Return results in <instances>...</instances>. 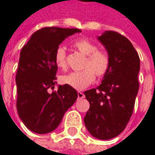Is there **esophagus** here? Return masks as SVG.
Wrapping results in <instances>:
<instances>
[{"instance_id": "1", "label": "esophagus", "mask_w": 155, "mask_h": 155, "mask_svg": "<svg viewBox=\"0 0 155 155\" xmlns=\"http://www.w3.org/2000/svg\"><path fill=\"white\" fill-rule=\"evenodd\" d=\"M77 95H78V99H82V98L85 97V94L82 93V92H81V91H78Z\"/></svg>"}]
</instances>
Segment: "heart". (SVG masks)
Listing matches in <instances>:
<instances>
[{
	"label": "heart",
	"mask_w": 155,
	"mask_h": 155,
	"mask_svg": "<svg viewBox=\"0 0 155 155\" xmlns=\"http://www.w3.org/2000/svg\"><path fill=\"white\" fill-rule=\"evenodd\" d=\"M72 46L78 52L86 55L82 65L83 70L63 75L61 78V81L75 89L81 90L94 81L95 74L100 78L104 77L111 67V59L106 51L98 49L97 44L87 38L77 39L72 42ZM54 58L58 68H67V52L64 47L58 46L54 51Z\"/></svg>",
	"instance_id": "1"
}]
</instances>
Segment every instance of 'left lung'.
<instances>
[{
	"mask_svg": "<svg viewBox=\"0 0 155 155\" xmlns=\"http://www.w3.org/2000/svg\"><path fill=\"white\" fill-rule=\"evenodd\" d=\"M111 59V67L96 88L85 91L90 107L84 123L100 140L114 138L127 125L138 94L140 58L130 41L114 31L98 37Z\"/></svg>",
	"mask_w": 155,
	"mask_h": 155,
	"instance_id": "obj_1",
	"label": "left lung"
}]
</instances>
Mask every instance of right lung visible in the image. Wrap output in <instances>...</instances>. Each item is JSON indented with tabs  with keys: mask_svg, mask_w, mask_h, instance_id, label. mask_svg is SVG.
Returning <instances> with one entry per match:
<instances>
[{
	"mask_svg": "<svg viewBox=\"0 0 155 155\" xmlns=\"http://www.w3.org/2000/svg\"><path fill=\"white\" fill-rule=\"evenodd\" d=\"M80 32L77 28H43L35 32L21 50L15 76L16 108L32 132L43 134L54 131L77 99L76 90L67 84L52 91L58 69L54 55L66 38Z\"/></svg>",
	"mask_w": 155,
	"mask_h": 155,
	"instance_id": "1",
	"label": "right lung"
}]
</instances>
